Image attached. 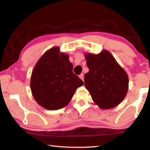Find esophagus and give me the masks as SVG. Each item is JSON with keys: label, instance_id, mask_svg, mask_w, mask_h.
Returning a JSON list of instances; mask_svg holds the SVG:
<instances>
[{"label": "esophagus", "instance_id": "obj_1", "mask_svg": "<svg viewBox=\"0 0 150 150\" xmlns=\"http://www.w3.org/2000/svg\"><path fill=\"white\" fill-rule=\"evenodd\" d=\"M79 77L81 79V80H82L83 81H84V75L83 74H81L79 75Z\"/></svg>", "mask_w": 150, "mask_h": 150}]
</instances>
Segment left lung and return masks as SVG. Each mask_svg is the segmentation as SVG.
<instances>
[{"mask_svg":"<svg viewBox=\"0 0 150 150\" xmlns=\"http://www.w3.org/2000/svg\"><path fill=\"white\" fill-rule=\"evenodd\" d=\"M89 71L85 74V85L92 99L101 109L116 107L126 97L128 76L107 50L98 54L85 53Z\"/></svg>","mask_w":150,"mask_h":150,"instance_id":"obj_1","label":"left lung"}]
</instances>
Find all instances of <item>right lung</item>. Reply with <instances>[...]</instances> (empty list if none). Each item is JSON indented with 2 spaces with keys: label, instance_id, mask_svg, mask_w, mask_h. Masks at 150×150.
<instances>
[{
  "label": "right lung",
  "instance_id": "obj_1",
  "mask_svg": "<svg viewBox=\"0 0 150 150\" xmlns=\"http://www.w3.org/2000/svg\"><path fill=\"white\" fill-rule=\"evenodd\" d=\"M69 55L60 52L59 47L46 51L32 70L30 88L39 105L47 110L67 106L83 81L73 72Z\"/></svg>",
  "mask_w": 150,
  "mask_h": 150
}]
</instances>
